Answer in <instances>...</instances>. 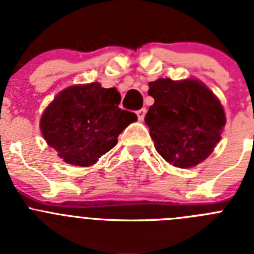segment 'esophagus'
<instances>
[{"label":"esophagus","instance_id":"1","mask_svg":"<svg viewBox=\"0 0 254 254\" xmlns=\"http://www.w3.org/2000/svg\"><path fill=\"white\" fill-rule=\"evenodd\" d=\"M136 114H137V117H138V121H143V118H145V114H146V108H141L140 111L136 112Z\"/></svg>","mask_w":254,"mask_h":254}]
</instances>
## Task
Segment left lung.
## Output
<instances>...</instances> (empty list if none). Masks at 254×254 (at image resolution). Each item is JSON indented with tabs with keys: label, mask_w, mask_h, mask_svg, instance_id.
Masks as SVG:
<instances>
[{
	"label": "left lung",
	"mask_w": 254,
	"mask_h": 254,
	"mask_svg": "<svg viewBox=\"0 0 254 254\" xmlns=\"http://www.w3.org/2000/svg\"><path fill=\"white\" fill-rule=\"evenodd\" d=\"M149 108L145 123L155 149L178 168L196 167L214 151L221 138L225 113L214 93L194 78L149 82Z\"/></svg>",
	"instance_id": "8db88e82"
}]
</instances>
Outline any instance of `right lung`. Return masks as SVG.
<instances>
[{
	"instance_id": "add662e5",
	"label": "right lung",
	"mask_w": 254,
	"mask_h": 254,
	"mask_svg": "<svg viewBox=\"0 0 254 254\" xmlns=\"http://www.w3.org/2000/svg\"><path fill=\"white\" fill-rule=\"evenodd\" d=\"M117 89L99 82L75 85L61 91L40 118V131L49 146L67 164L90 167L113 149L123 129L137 120L118 105Z\"/></svg>"
}]
</instances>
